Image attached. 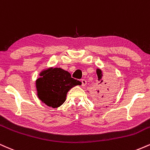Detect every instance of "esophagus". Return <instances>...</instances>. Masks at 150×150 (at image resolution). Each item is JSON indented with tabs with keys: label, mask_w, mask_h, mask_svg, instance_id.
<instances>
[{
	"label": "esophagus",
	"mask_w": 150,
	"mask_h": 150,
	"mask_svg": "<svg viewBox=\"0 0 150 150\" xmlns=\"http://www.w3.org/2000/svg\"><path fill=\"white\" fill-rule=\"evenodd\" d=\"M81 81L82 86H86V83H87V81H86L85 79H81Z\"/></svg>",
	"instance_id": "1"
}]
</instances>
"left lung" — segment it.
I'll use <instances>...</instances> for the list:
<instances>
[{"label":"left lung","instance_id":"left-lung-1","mask_svg":"<svg viewBox=\"0 0 150 150\" xmlns=\"http://www.w3.org/2000/svg\"><path fill=\"white\" fill-rule=\"evenodd\" d=\"M96 73L98 75V87L96 92H94V98L95 102L97 104H103L107 101V100H110L115 95L116 89L114 82L112 81V79H110V82L107 81L108 79H105L104 80L103 72L101 69L97 68Z\"/></svg>","mask_w":150,"mask_h":150}]
</instances>
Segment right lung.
<instances>
[{
	"mask_svg": "<svg viewBox=\"0 0 150 150\" xmlns=\"http://www.w3.org/2000/svg\"><path fill=\"white\" fill-rule=\"evenodd\" d=\"M36 80V88L38 98L48 107L57 108L66 100L70 89L81 82L71 78L67 71L57 67L44 69Z\"/></svg>",
	"mask_w": 150,
	"mask_h": 150,
	"instance_id": "obj_1",
	"label": "right lung"
}]
</instances>
